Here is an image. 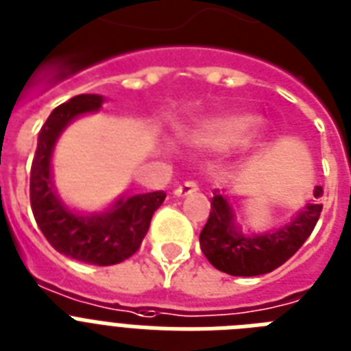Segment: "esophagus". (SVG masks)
<instances>
[{
	"mask_svg": "<svg viewBox=\"0 0 351 351\" xmlns=\"http://www.w3.org/2000/svg\"><path fill=\"white\" fill-rule=\"evenodd\" d=\"M198 191V184L193 180L189 182H184L182 185H178L175 189V196H178V198H184V196H189V194L196 193Z\"/></svg>",
	"mask_w": 351,
	"mask_h": 351,
	"instance_id": "obj_1",
	"label": "esophagus"
}]
</instances>
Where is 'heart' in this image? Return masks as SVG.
Wrapping results in <instances>:
<instances>
[{
	"label": "heart",
	"instance_id": "b5f03b06",
	"mask_svg": "<svg viewBox=\"0 0 351 351\" xmlns=\"http://www.w3.org/2000/svg\"><path fill=\"white\" fill-rule=\"evenodd\" d=\"M258 117L246 112L239 114H225V116L210 117L191 128L185 134L187 143L203 149L223 152L248 139L252 132L257 128Z\"/></svg>",
	"mask_w": 351,
	"mask_h": 351
}]
</instances>
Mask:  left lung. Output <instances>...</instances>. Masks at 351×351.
Wrapping results in <instances>:
<instances>
[{
	"label": "left lung",
	"mask_w": 351,
	"mask_h": 351,
	"mask_svg": "<svg viewBox=\"0 0 351 351\" xmlns=\"http://www.w3.org/2000/svg\"><path fill=\"white\" fill-rule=\"evenodd\" d=\"M323 196L321 185H316L314 198L285 226L273 228L258 235H244L235 226L234 212L225 196L214 193L210 216L199 234L203 255L216 269L232 276H257L271 273L289 261L312 234L321 214L317 199Z\"/></svg>",
	"instance_id": "left-lung-1"
}]
</instances>
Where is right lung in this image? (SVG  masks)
<instances>
[{
	"label": "right lung",
	"instance_id": "add662e5",
	"mask_svg": "<svg viewBox=\"0 0 351 351\" xmlns=\"http://www.w3.org/2000/svg\"><path fill=\"white\" fill-rule=\"evenodd\" d=\"M101 103L99 94H78L49 114L39 132L32 162L30 203L40 232L58 253L85 264L112 266L126 261L141 248L153 212L160 207L166 193L155 191L121 198L107 212L93 216L76 214L60 202L51 180L55 143L71 121L87 112H96Z\"/></svg>",
	"mask_w": 351,
	"mask_h": 351
}]
</instances>
